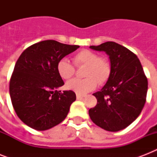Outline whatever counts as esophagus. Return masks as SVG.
Segmentation results:
<instances>
[{"mask_svg": "<svg viewBox=\"0 0 157 157\" xmlns=\"http://www.w3.org/2000/svg\"><path fill=\"white\" fill-rule=\"evenodd\" d=\"M86 97V95H81V94H76V98L77 99H82Z\"/></svg>", "mask_w": 157, "mask_h": 157, "instance_id": "1", "label": "esophagus"}]
</instances>
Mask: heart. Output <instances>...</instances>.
<instances>
[{"label": "heart", "mask_w": 157, "mask_h": 157, "mask_svg": "<svg viewBox=\"0 0 157 157\" xmlns=\"http://www.w3.org/2000/svg\"><path fill=\"white\" fill-rule=\"evenodd\" d=\"M76 65H86L84 71L85 79H72L67 82V90L84 95L94 90L99 84H103L109 78L111 64L107 59L98 57L96 53L89 50L79 51L73 56ZM57 71L63 79H69L74 75L75 68L67 59H62L58 62Z\"/></svg>", "instance_id": "1"}]
</instances>
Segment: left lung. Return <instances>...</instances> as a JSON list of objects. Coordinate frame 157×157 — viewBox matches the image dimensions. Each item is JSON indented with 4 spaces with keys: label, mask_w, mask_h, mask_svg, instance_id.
I'll list each match as a JSON object with an SVG mask.
<instances>
[{
    "label": "left lung",
    "mask_w": 157,
    "mask_h": 157,
    "mask_svg": "<svg viewBox=\"0 0 157 157\" xmlns=\"http://www.w3.org/2000/svg\"><path fill=\"white\" fill-rule=\"evenodd\" d=\"M90 48L109 56L111 73L101 90L93 94L97 105L89 110V115L102 129L119 131L141 113L146 102L147 79L138 57L127 48L113 41Z\"/></svg>",
    "instance_id": "obj_1"
}]
</instances>
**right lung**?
<instances>
[{
	"label": "right lung",
	"mask_w": 157,
	"mask_h": 157,
	"mask_svg": "<svg viewBox=\"0 0 157 157\" xmlns=\"http://www.w3.org/2000/svg\"><path fill=\"white\" fill-rule=\"evenodd\" d=\"M79 45L43 40L26 49L16 62L10 81V95L18 118L28 126L42 131L61 123L76 100L57 71L58 62Z\"/></svg>",
	"instance_id": "obj_1"
}]
</instances>
